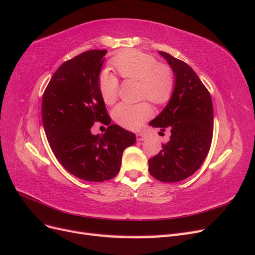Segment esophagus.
Wrapping results in <instances>:
<instances>
[{"label":"esophagus","mask_w":255,"mask_h":255,"mask_svg":"<svg viewBox=\"0 0 255 255\" xmlns=\"http://www.w3.org/2000/svg\"><path fill=\"white\" fill-rule=\"evenodd\" d=\"M136 138H137V141H143L145 140V135L143 133H138L136 134Z\"/></svg>","instance_id":"1"}]
</instances>
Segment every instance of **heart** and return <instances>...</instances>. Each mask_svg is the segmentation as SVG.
Segmentation results:
<instances>
[{
    "mask_svg": "<svg viewBox=\"0 0 255 255\" xmlns=\"http://www.w3.org/2000/svg\"><path fill=\"white\" fill-rule=\"evenodd\" d=\"M112 66L125 80L139 81L140 96L157 105L171 99L175 79L171 68L158 64L155 57L139 51L121 52L112 59ZM99 90L106 104H113L118 97L119 82L116 76L104 71L99 78ZM153 114L148 102L138 104L120 103L113 111L114 120L123 128H139Z\"/></svg>",
    "mask_w": 255,
    "mask_h": 255,
    "instance_id": "obj_1",
    "label": "heart"
}]
</instances>
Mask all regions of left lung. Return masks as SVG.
<instances>
[{
    "mask_svg": "<svg viewBox=\"0 0 255 255\" xmlns=\"http://www.w3.org/2000/svg\"><path fill=\"white\" fill-rule=\"evenodd\" d=\"M158 53L172 69L175 86L165 109L149 123L161 132H171L170 140L149 159V172L160 182L174 183L194 174L207 156L213 138V103L210 92L186 63Z\"/></svg>",
    "mask_w": 255,
    "mask_h": 255,
    "instance_id": "obj_1",
    "label": "left lung"
}]
</instances>
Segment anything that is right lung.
<instances>
[{
  "label": "right lung",
  "instance_id": "1",
  "mask_svg": "<svg viewBox=\"0 0 255 255\" xmlns=\"http://www.w3.org/2000/svg\"><path fill=\"white\" fill-rule=\"evenodd\" d=\"M106 50L84 52L61 65L42 97V122L54 153L67 171L84 181H109L120 171L122 153L136 135L112 125L102 135L90 128L111 118L99 90Z\"/></svg>",
  "mask_w": 255,
  "mask_h": 255
}]
</instances>
